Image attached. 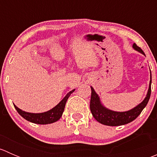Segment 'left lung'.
Wrapping results in <instances>:
<instances>
[{
    "label": "left lung",
    "mask_w": 157,
    "mask_h": 157,
    "mask_svg": "<svg viewBox=\"0 0 157 157\" xmlns=\"http://www.w3.org/2000/svg\"><path fill=\"white\" fill-rule=\"evenodd\" d=\"M133 48L145 55L143 50L139 48L135 43H134L133 45ZM151 82L152 78L151 72H150V81L148 92H147V96L144 99L143 102H140L139 105H137V106L131 110L121 112H115V111L110 110V109L103 106L102 104L101 103L98 94L95 92L94 89L91 86V99H90V106L92 115L94 117L95 119L99 121V123L108 126H119L131 122L137 118V116L141 113L143 109L146 107L147 102L150 99V94H151Z\"/></svg>",
    "instance_id": "left-lung-1"
}]
</instances>
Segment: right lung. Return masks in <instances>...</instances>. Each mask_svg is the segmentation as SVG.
<instances>
[{"label": "right lung", "mask_w": 157, "mask_h": 157, "mask_svg": "<svg viewBox=\"0 0 157 157\" xmlns=\"http://www.w3.org/2000/svg\"><path fill=\"white\" fill-rule=\"evenodd\" d=\"M75 90H73L71 91H70L65 96H64V99L56 105V106L54 107L53 109H52L51 110L47 111L45 112H42V113H31V112H26L24 111L21 110L20 109H19L18 107H15L16 110L17 111L19 114L23 117V118H25L27 121H30V122L35 123V124H51V123L55 122V121H58L60 119V118L62 115L63 112L64 110V107H65L66 102H67V99L69 98V96H71V94L72 93H74V91Z\"/></svg>", "instance_id": "1"}]
</instances>
